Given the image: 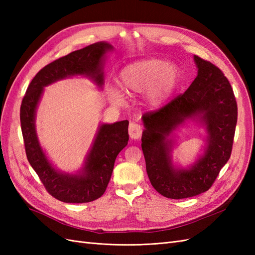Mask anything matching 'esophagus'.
Wrapping results in <instances>:
<instances>
[{"mask_svg": "<svg viewBox=\"0 0 255 255\" xmlns=\"http://www.w3.org/2000/svg\"><path fill=\"white\" fill-rule=\"evenodd\" d=\"M128 133L132 139H138L142 134V127L138 123H132L128 128Z\"/></svg>", "mask_w": 255, "mask_h": 255, "instance_id": "34e87169", "label": "esophagus"}]
</instances>
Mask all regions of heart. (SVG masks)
I'll use <instances>...</instances> for the list:
<instances>
[{
	"label": "heart",
	"mask_w": 255,
	"mask_h": 255,
	"mask_svg": "<svg viewBox=\"0 0 255 255\" xmlns=\"http://www.w3.org/2000/svg\"><path fill=\"white\" fill-rule=\"evenodd\" d=\"M180 82V70L175 65L151 58L136 61L122 69L119 73L118 86L127 95L145 91L146 101L152 106L163 104L171 96ZM111 97L117 104L123 102L118 90H112Z\"/></svg>",
	"instance_id": "1"
}]
</instances>
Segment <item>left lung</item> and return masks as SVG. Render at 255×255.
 I'll return each instance as SVG.
<instances>
[{"mask_svg":"<svg viewBox=\"0 0 255 255\" xmlns=\"http://www.w3.org/2000/svg\"><path fill=\"white\" fill-rule=\"evenodd\" d=\"M197 78L184 94L161 109L142 116L141 148L152 186L166 198L184 199L212 187L232 152L237 103L231 84L218 67L195 55ZM188 119L205 125V154L188 169L172 165V143L166 137Z\"/></svg>","mask_w":255,"mask_h":255,"instance_id":"1","label":"left lung"}]
</instances>
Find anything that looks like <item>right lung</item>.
I'll use <instances>...</instances> for the list:
<instances>
[{"instance_id":"right-lung-1","label":"right lung","mask_w":255,"mask_h":255,"mask_svg":"<svg viewBox=\"0 0 255 255\" xmlns=\"http://www.w3.org/2000/svg\"><path fill=\"white\" fill-rule=\"evenodd\" d=\"M113 45L101 41L74 51L43 67L28 85L20 109L21 129L28 163L43 186L55 199L66 203H86L101 197L113 173L119 152L128 141V121L101 125L85 166L78 174L56 170L40 146L35 128L37 105L43 87L69 76L83 75L94 80L99 87L104 84L103 63Z\"/></svg>"}]
</instances>
